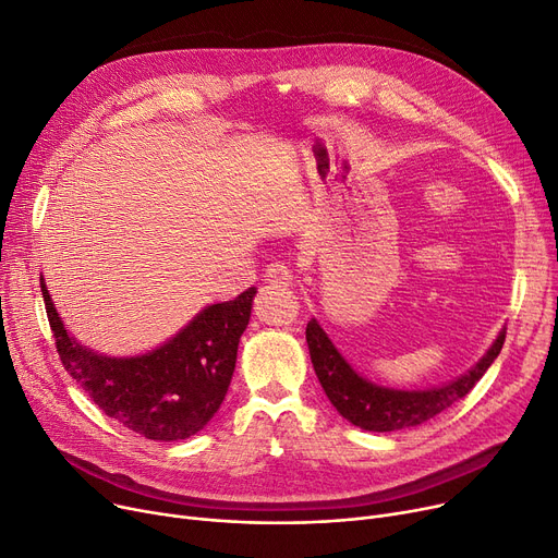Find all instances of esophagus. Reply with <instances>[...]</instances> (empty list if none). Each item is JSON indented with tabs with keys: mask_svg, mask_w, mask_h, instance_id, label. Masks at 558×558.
I'll return each mask as SVG.
<instances>
[{
	"mask_svg": "<svg viewBox=\"0 0 558 558\" xmlns=\"http://www.w3.org/2000/svg\"><path fill=\"white\" fill-rule=\"evenodd\" d=\"M265 277H268L270 283H286V286L293 283V270H290L281 260L270 263L268 268H265Z\"/></svg>",
	"mask_w": 558,
	"mask_h": 558,
	"instance_id": "1",
	"label": "esophagus"
}]
</instances>
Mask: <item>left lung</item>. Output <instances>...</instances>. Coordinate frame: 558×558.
Segmentation results:
<instances>
[{
    "label": "left lung",
    "instance_id": "1",
    "mask_svg": "<svg viewBox=\"0 0 558 558\" xmlns=\"http://www.w3.org/2000/svg\"><path fill=\"white\" fill-rule=\"evenodd\" d=\"M504 338H507V327L497 333L488 352L461 377L442 386L404 390L379 386L365 379L350 365V361L338 352V348L315 317H311L306 325L311 363L329 397V402L344 420L352 422L354 427L379 434L417 427V424L432 420L447 407L459 402L461 397H465L474 388V384L484 377L490 363L497 359V354L501 352Z\"/></svg>",
    "mask_w": 558,
    "mask_h": 558
}]
</instances>
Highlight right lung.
Instances as JSON below:
<instances>
[{
	"instance_id": "add662e5",
	"label": "right lung",
	"mask_w": 558,
	"mask_h": 558,
	"mask_svg": "<svg viewBox=\"0 0 558 558\" xmlns=\"http://www.w3.org/2000/svg\"><path fill=\"white\" fill-rule=\"evenodd\" d=\"M40 290L65 369L106 415L149 440L172 442L195 436L218 413L256 288L231 302L204 306L163 344L136 356L86 348L63 325L43 277Z\"/></svg>"
}]
</instances>
